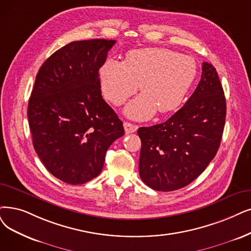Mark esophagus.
Returning <instances> with one entry per match:
<instances>
[{
  "label": "esophagus",
  "mask_w": 251,
  "mask_h": 251,
  "mask_svg": "<svg viewBox=\"0 0 251 251\" xmlns=\"http://www.w3.org/2000/svg\"><path fill=\"white\" fill-rule=\"evenodd\" d=\"M124 127H125V132L126 134H131V133H135L137 129H138V126L136 125H133L131 123H125L124 124Z\"/></svg>",
  "instance_id": "1"
}]
</instances>
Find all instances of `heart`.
Returning a JSON list of instances; mask_svg holds the SVG:
<instances>
[{
    "mask_svg": "<svg viewBox=\"0 0 251 251\" xmlns=\"http://www.w3.org/2000/svg\"><path fill=\"white\" fill-rule=\"evenodd\" d=\"M197 76V63L185 54L164 48H145L128 52L126 61L109 58L100 69V82L107 100L123 104L137 92L142 94L126 107L134 119L173 111L183 102Z\"/></svg>",
    "mask_w": 251,
    "mask_h": 251,
    "instance_id": "heart-1",
    "label": "heart"
}]
</instances>
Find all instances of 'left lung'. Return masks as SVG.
<instances>
[{"mask_svg":"<svg viewBox=\"0 0 251 251\" xmlns=\"http://www.w3.org/2000/svg\"><path fill=\"white\" fill-rule=\"evenodd\" d=\"M226 114L216 70L203 63L201 80L184 106L167 122L138 129L142 181L158 192H172L193 182L217 152Z\"/></svg>","mask_w":251,"mask_h":251,"instance_id":"left-lung-1","label":"left lung"}]
</instances>
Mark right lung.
<instances>
[{
  "label": "right lung",
  "instance_id": "obj_1",
  "mask_svg": "<svg viewBox=\"0 0 251 251\" xmlns=\"http://www.w3.org/2000/svg\"><path fill=\"white\" fill-rule=\"evenodd\" d=\"M115 42L69 43L36 76L27 106L33 145L48 171L68 184L96 178L107 149L125 135L123 122L102 97L99 74Z\"/></svg>",
  "mask_w": 251,
  "mask_h": 251
}]
</instances>
